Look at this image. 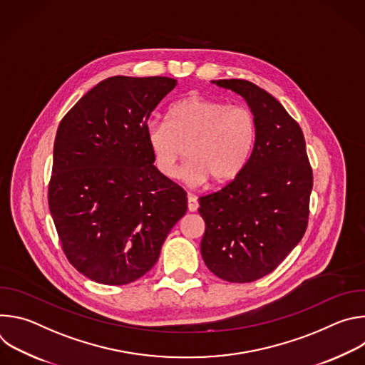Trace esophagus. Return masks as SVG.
Segmentation results:
<instances>
[{"label":"esophagus","mask_w":365,"mask_h":365,"mask_svg":"<svg viewBox=\"0 0 365 365\" xmlns=\"http://www.w3.org/2000/svg\"><path fill=\"white\" fill-rule=\"evenodd\" d=\"M197 207H199V202H197L196 196L189 195V196H187V210H189L190 212H195V211H197Z\"/></svg>","instance_id":"obj_1"}]
</instances>
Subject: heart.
Wrapping results in <instances>:
<instances>
[{"mask_svg":"<svg viewBox=\"0 0 365 365\" xmlns=\"http://www.w3.org/2000/svg\"><path fill=\"white\" fill-rule=\"evenodd\" d=\"M258 124L255 114L244 106H230L218 99L190 95L175 102L168 113V124L154 121L145 128L147 145L158 170L168 179L183 168L185 180L197 186L232 180L250 160Z\"/></svg>","mask_w":365,"mask_h":365,"instance_id":"b5f03b06","label":"heart"}]
</instances>
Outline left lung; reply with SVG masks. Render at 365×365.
I'll return each mask as SVG.
<instances>
[{
  "mask_svg": "<svg viewBox=\"0 0 365 365\" xmlns=\"http://www.w3.org/2000/svg\"><path fill=\"white\" fill-rule=\"evenodd\" d=\"M212 83L241 95L258 131L250 160L221 190L199 197L206 267L231 283L272 273L302 240L314 176L299 124L269 92L244 79Z\"/></svg>",
  "mask_w": 365,
  "mask_h": 365,
  "instance_id": "8db88e82",
  "label": "left lung"
}]
</instances>
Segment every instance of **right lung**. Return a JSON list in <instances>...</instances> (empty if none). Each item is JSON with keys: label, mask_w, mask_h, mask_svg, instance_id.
Here are the masks:
<instances>
[{"label": "right lung", "mask_w": 365, "mask_h": 365, "mask_svg": "<svg viewBox=\"0 0 365 365\" xmlns=\"http://www.w3.org/2000/svg\"><path fill=\"white\" fill-rule=\"evenodd\" d=\"M178 85L166 76H113L59 124L48 207L69 263L88 279L128 284L159 259L186 214V192L153 163L147 120Z\"/></svg>", "instance_id": "right-lung-1"}]
</instances>
